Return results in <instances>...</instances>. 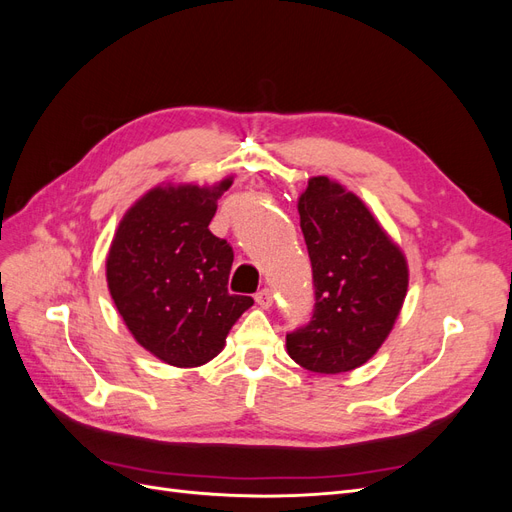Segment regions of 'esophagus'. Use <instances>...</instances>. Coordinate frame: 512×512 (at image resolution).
I'll use <instances>...</instances> for the list:
<instances>
[{"label": "esophagus", "mask_w": 512, "mask_h": 512, "mask_svg": "<svg viewBox=\"0 0 512 512\" xmlns=\"http://www.w3.org/2000/svg\"><path fill=\"white\" fill-rule=\"evenodd\" d=\"M256 303L262 309H269L273 305V290L271 288H262L260 292H256Z\"/></svg>", "instance_id": "obj_1"}]
</instances>
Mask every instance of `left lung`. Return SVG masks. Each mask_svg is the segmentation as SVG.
<instances>
[{
  "label": "left lung",
  "mask_w": 512,
  "mask_h": 512,
  "mask_svg": "<svg viewBox=\"0 0 512 512\" xmlns=\"http://www.w3.org/2000/svg\"><path fill=\"white\" fill-rule=\"evenodd\" d=\"M299 215L314 275V314L286 335L292 361L316 374L361 367L389 337L408 290V265L359 196L312 177Z\"/></svg>",
  "instance_id": "left-lung-1"
}]
</instances>
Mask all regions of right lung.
I'll list each match as a JSON object with an SVG mask.
<instances>
[{
	"label": "right lung",
	"mask_w": 512,
	"mask_h": 512,
	"mask_svg": "<svg viewBox=\"0 0 512 512\" xmlns=\"http://www.w3.org/2000/svg\"><path fill=\"white\" fill-rule=\"evenodd\" d=\"M224 179L158 185L128 209L106 258V282L134 339L160 361L198 367L218 356L252 297L228 292L232 247L209 230Z\"/></svg>",
	"instance_id": "1"
}]
</instances>
